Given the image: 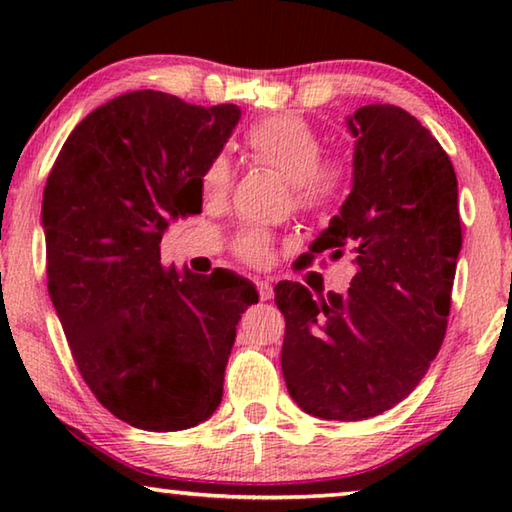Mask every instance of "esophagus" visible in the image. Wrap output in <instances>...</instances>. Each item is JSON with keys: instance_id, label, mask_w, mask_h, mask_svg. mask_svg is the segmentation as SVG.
<instances>
[{"instance_id": "34e87169", "label": "esophagus", "mask_w": 512, "mask_h": 512, "mask_svg": "<svg viewBox=\"0 0 512 512\" xmlns=\"http://www.w3.org/2000/svg\"><path fill=\"white\" fill-rule=\"evenodd\" d=\"M257 293H259V300H271L273 298V287L268 280H257Z\"/></svg>"}]
</instances>
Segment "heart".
I'll list each match as a JSON object with an SVG mask.
<instances>
[{
	"instance_id": "b5f03b06",
	"label": "heart",
	"mask_w": 512,
	"mask_h": 512,
	"mask_svg": "<svg viewBox=\"0 0 512 512\" xmlns=\"http://www.w3.org/2000/svg\"><path fill=\"white\" fill-rule=\"evenodd\" d=\"M253 158L289 180L300 212L323 214L339 201L348 185V169L339 158H320L323 140L314 126L296 115H273L255 121L244 135ZM232 171L225 155H216L203 171L207 201H221L230 192ZM235 255L250 266H264L273 253V237L264 230H244L232 241Z\"/></svg>"
}]
</instances>
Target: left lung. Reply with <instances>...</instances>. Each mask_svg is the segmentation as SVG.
Masks as SVG:
<instances>
[{
	"label": "left lung",
	"mask_w": 512,
	"mask_h": 512,
	"mask_svg": "<svg viewBox=\"0 0 512 512\" xmlns=\"http://www.w3.org/2000/svg\"><path fill=\"white\" fill-rule=\"evenodd\" d=\"M352 192L309 257H354L345 296L314 300L298 282L275 287L287 320L282 375L289 395L323 420L393 409L427 375L447 332L461 214L452 160L409 112L372 103L348 119Z\"/></svg>",
	"instance_id": "left-lung-1"
}]
</instances>
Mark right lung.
<instances>
[{"label":"right lung","instance_id":"1","mask_svg":"<svg viewBox=\"0 0 512 512\" xmlns=\"http://www.w3.org/2000/svg\"><path fill=\"white\" fill-rule=\"evenodd\" d=\"M241 110L140 90L92 110L42 196L47 287L94 397L144 431H180L221 404L246 277L160 262L171 219L201 212V178Z\"/></svg>","mask_w":512,"mask_h":512}]
</instances>
